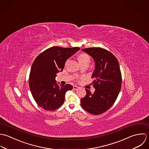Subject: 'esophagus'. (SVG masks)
<instances>
[{
	"mask_svg": "<svg viewBox=\"0 0 149 149\" xmlns=\"http://www.w3.org/2000/svg\"><path fill=\"white\" fill-rule=\"evenodd\" d=\"M79 86H73V89L75 90H78L79 89Z\"/></svg>",
	"mask_w": 149,
	"mask_h": 149,
	"instance_id": "obj_1",
	"label": "esophagus"
}]
</instances>
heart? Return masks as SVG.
I'll use <instances>...</instances> for the list:
<instances>
[{"label":"heart","instance_id":"1","mask_svg":"<svg viewBox=\"0 0 149 149\" xmlns=\"http://www.w3.org/2000/svg\"><path fill=\"white\" fill-rule=\"evenodd\" d=\"M78 60H79V63L81 64L85 61H90V58L88 55L84 54H81V55H79V56L78 58Z\"/></svg>","mask_w":149,"mask_h":149}]
</instances>
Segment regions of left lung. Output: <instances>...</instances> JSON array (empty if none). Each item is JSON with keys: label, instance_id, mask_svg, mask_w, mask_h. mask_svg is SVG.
Segmentation results:
<instances>
[{"label": "left lung", "instance_id": "1", "mask_svg": "<svg viewBox=\"0 0 149 149\" xmlns=\"http://www.w3.org/2000/svg\"><path fill=\"white\" fill-rule=\"evenodd\" d=\"M94 61L92 93L86 89V95L81 100L82 107L93 115H100L108 110L115 102L121 87V74L119 62L109 51L101 48L82 49Z\"/></svg>", "mask_w": 149, "mask_h": 149}]
</instances>
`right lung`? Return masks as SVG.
Masks as SVG:
<instances>
[{"instance_id": "add662e5", "label": "right lung", "mask_w": 149, "mask_h": 149, "mask_svg": "<svg viewBox=\"0 0 149 149\" xmlns=\"http://www.w3.org/2000/svg\"><path fill=\"white\" fill-rule=\"evenodd\" d=\"M80 49L78 47H52L34 60L29 75V88L37 105L47 111H54L64 102L65 93L72 86L59 85L55 78L61 72L66 60Z\"/></svg>"}]
</instances>
